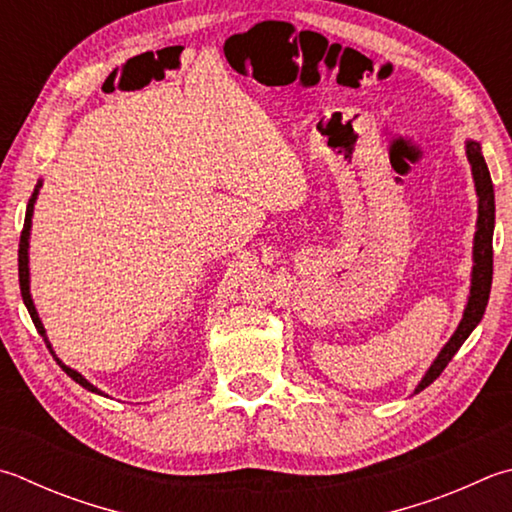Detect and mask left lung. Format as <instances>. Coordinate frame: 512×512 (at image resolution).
<instances>
[{
  "label": "left lung",
  "mask_w": 512,
  "mask_h": 512,
  "mask_svg": "<svg viewBox=\"0 0 512 512\" xmlns=\"http://www.w3.org/2000/svg\"><path fill=\"white\" fill-rule=\"evenodd\" d=\"M466 156L472 167V179H475L477 190V230L475 244H472V280H470V295L468 304L463 309V318L452 338L445 342V347L434 358L430 369L425 371L421 383L416 385L414 394L423 392L427 385H432L441 371L448 367V362L454 358V353L461 349L463 342L475 331L486 313L490 286H492V230H495V190H492V179L488 165L483 161L481 145L477 141H466Z\"/></svg>",
  "instance_id": "1"
}]
</instances>
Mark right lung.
<instances>
[{
	"label": "right lung",
	"mask_w": 512,
	"mask_h": 512,
	"mask_svg": "<svg viewBox=\"0 0 512 512\" xmlns=\"http://www.w3.org/2000/svg\"><path fill=\"white\" fill-rule=\"evenodd\" d=\"M40 188H42V181H37V185H35V190H33V194H31V199H29V206H26V217H24V230H22V237H20V291H22V300H24V304H26V309H29V313H31V320H33V324H35V329H37V333H40V336L44 338V342H46V347L51 349V353H53V358H55V362H58V365L62 367V371L64 374H67L69 378H73L76 380L78 385H82L85 389H89V392H94V394H100V396H107V394H102L100 389L96 387V385H91L89 380L80 374V371H76V369H71V367H67L64 365V362L55 356V351H53V347H51V342H49V338H46V329H44V324H42V320H40V315H37V309H35V304H33V297H31V271H29V244H31V226H33V208H35V201H37V194H40Z\"/></svg>",
	"instance_id": "add662e5"
}]
</instances>
